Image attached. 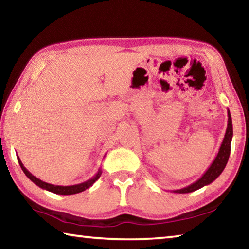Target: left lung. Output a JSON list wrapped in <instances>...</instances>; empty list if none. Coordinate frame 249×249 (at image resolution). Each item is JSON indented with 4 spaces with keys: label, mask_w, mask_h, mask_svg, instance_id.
Wrapping results in <instances>:
<instances>
[{
    "label": "left lung",
    "mask_w": 249,
    "mask_h": 249,
    "mask_svg": "<svg viewBox=\"0 0 249 249\" xmlns=\"http://www.w3.org/2000/svg\"><path fill=\"white\" fill-rule=\"evenodd\" d=\"M227 128L224 135V138H223V142L221 144L220 149H218V153L216 157L214 158L213 162L211 163V166L208 168L200 179H197L196 182L191 183L188 187H184L182 189H178V190H172L171 192L174 193H190L193 191L199 190V189L203 188L204 185H208L212 183L214 180H215L218 176H220L224 168L226 166L227 161H229L230 154H231V138H233V124H231V116L230 113V109H227Z\"/></svg>",
    "instance_id": "8db88e82"
}]
</instances>
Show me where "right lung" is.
<instances>
[{"mask_svg":"<svg viewBox=\"0 0 249 249\" xmlns=\"http://www.w3.org/2000/svg\"><path fill=\"white\" fill-rule=\"evenodd\" d=\"M18 163L20 168H22V170L24 171V174L27 176V178H29V180H32L34 183L36 185H38L39 188L44 189V190H47L49 192H53V193H56V195H61V196H70V195H75V193H79V192H82L84 190H87L88 188H90L92 184H93L96 180H98L101 175H102V170L99 169L98 174H96L93 178H91L89 180L84 181L82 183H79V184H74V185H54V184H50L45 182V181H41L40 179L36 178L35 176H33L31 172H29L26 168L24 167L23 162L20 161L19 157H18Z\"/></svg>","mask_w":249,"mask_h":249,"instance_id":"1","label":"right lung"}]
</instances>
